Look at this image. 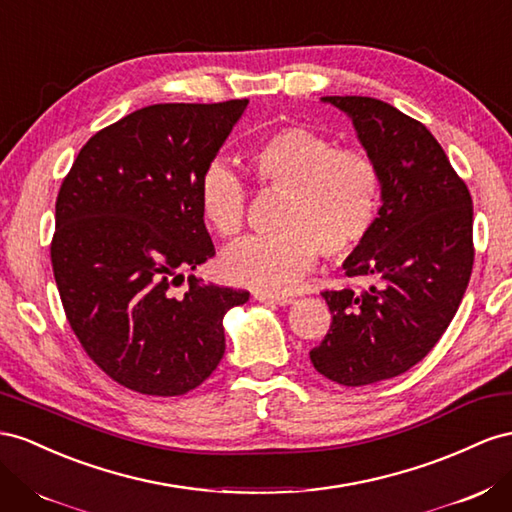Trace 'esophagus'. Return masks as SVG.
<instances>
[{
    "mask_svg": "<svg viewBox=\"0 0 512 512\" xmlns=\"http://www.w3.org/2000/svg\"><path fill=\"white\" fill-rule=\"evenodd\" d=\"M254 299L260 303H278V306H288V303L295 301L290 295H271V293H262V290H256Z\"/></svg>",
    "mask_w": 512,
    "mask_h": 512,
    "instance_id": "obj_1",
    "label": "esophagus"
}]
</instances>
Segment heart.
Here are the masks:
<instances>
[{
    "mask_svg": "<svg viewBox=\"0 0 512 512\" xmlns=\"http://www.w3.org/2000/svg\"><path fill=\"white\" fill-rule=\"evenodd\" d=\"M250 168L262 189H286L280 232L247 237L228 247L222 271L234 284L286 293L319 260L344 258L372 232L381 206V172L359 148H336L331 137L303 127L269 133L250 150ZM204 222L219 237L241 234L247 189L228 161L213 159L198 178Z\"/></svg>",
    "mask_w": 512,
    "mask_h": 512,
    "instance_id": "obj_1",
    "label": "heart"
}]
</instances>
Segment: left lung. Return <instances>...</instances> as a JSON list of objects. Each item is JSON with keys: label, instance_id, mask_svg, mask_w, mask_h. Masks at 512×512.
I'll return each instance as SVG.
<instances>
[{"label": "left lung", "instance_id": "1", "mask_svg": "<svg viewBox=\"0 0 512 512\" xmlns=\"http://www.w3.org/2000/svg\"><path fill=\"white\" fill-rule=\"evenodd\" d=\"M349 114L381 172V209L344 260L370 288L323 290L331 325L310 351L329 381L359 388L403 375L448 329L474 267V206L422 122L370 96H323Z\"/></svg>", "mask_w": 512, "mask_h": 512}]
</instances>
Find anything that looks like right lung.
<instances>
[{
  "instance_id": "1",
  "label": "right lung",
  "mask_w": 512,
  "mask_h": 512,
  "mask_svg": "<svg viewBox=\"0 0 512 512\" xmlns=\"http://www.w3.org/2000/svg\"><path fill=\"white\" fill-rule=\"evenodd\" d=\"M247 99L159 103L94 133L55 200L53 278L81 347L107 377L183 396L226 351L224 314L250 293L187 278L215 256L198 178Z\"/></svg>"
}]
</instances>
